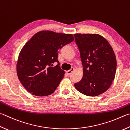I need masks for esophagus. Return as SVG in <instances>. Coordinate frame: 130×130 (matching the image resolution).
Here are the masks:
<instances>
[{"label":"esophagus","mask_w":130,"mask_h":130,"mask_svg":"<svg viewBox=\"0 0 130 130\" xmlns=\"http://www.w3.org/2000/svg\"><path fill=\"white\" fill-rule=\"evenodd\" d=\"M74 68H72L71 69H70L69 70H67V73L68 74H69H69H71L72 73V72L74 71Z\"/></svg>","instance_id":"esophagus-1"}]
</instances>
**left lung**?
<instances>
[{
    "label": "left lung",
    "mask_w": 130,
    "mask_h": 130,
    "mask_svg": "<svg viewBox=\"0 0 130 130\" xmlns=\"http://www.w3.org/2000/svg\"><path fill=\"white\" fill-rule=\"evenodd\" d=\"M83 66V77L74 86L84 95L95 96L107 90L114 79L117 60L111 46L96 34H75Z\"/></svg>",
    "instance_id": "left-lung-1"
}]
</instances>
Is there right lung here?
I'll return each instance as SVG.
<instances>
[{"label": "right lung", "mask_w": 130, "mask_h": 130, "mask_svg": "<svg viewBox=\"0 0 130 130\" xmlns=\"http://www.w3.org/2000/svg\"><path fill=\"white\" fill-rule=\"evenodd\" d=\"M74 40L72 34L41 30L27 42L19 55L16 71L28 92L38 96L54 93L65 74L60 67L57 52ZM56 62L58 65L54 67Z\"/></svg>", "instance_id": "right-lung-1"}]
</instances>
